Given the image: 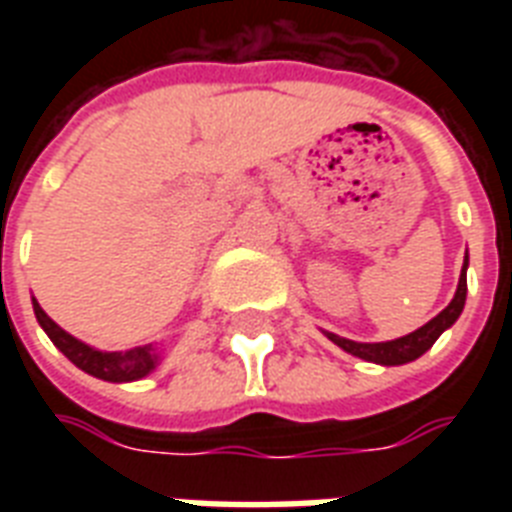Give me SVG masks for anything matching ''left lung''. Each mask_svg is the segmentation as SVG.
I'll return each mask as SVG.
<instances>
[{"label": "left lung", "mask_w": 512, "mask_h": 512, "mask_svg": "<svg viewBox=\"0 0 512 512\" xmlns=\"http://www.w3.org/2000/svg\"><path fill=\"white\" fill-rule=\"evenodd\" d=\"M468 257H465V265H462L460 273V284H457V292H454L452 303L446 305L444 311L438 313L436 319H430L425 327L414 329L409 335L398 337V340L388 342H356V340H345L340 335H332L327 332V337L335 345H340L345 353L350 356L364 358V361H374V364L382 366H398V364H409L414 358H420L428 348H433V342L441 337V332L452 327L454 321L460 319L462 308H465V295H468Z\"/></svg>", "instance_id": "obj_1"}]
</instances>
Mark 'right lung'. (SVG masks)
<instances>
[{"label":"right lung","mask_w":512,"mask_h":512,"mask_svg":"<svg viewBox=\"0 0 512 512\" xmlns=\"http://www.w3.org/2000/svg\"><path fill=\"white\" fill-rule=\"evenodd\" d=\"M34 313L39 327L47 332L55 348L63 353V356L76 364L82 372L98 377V380L106 382H132L146 377L156 369L159 364V353L151 345H143V348L132 350H114V353H106V350H95L90 345H84L82 340H76L74 335H68L66 329H60L55 321L42 311V305L34 300Z\"/></svg>","instance_id":"1"}]
</instances>
